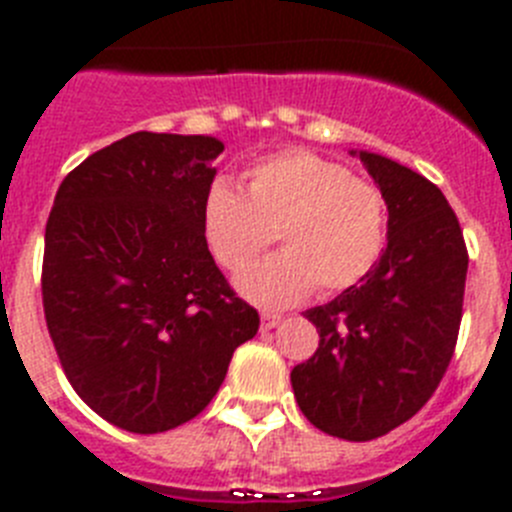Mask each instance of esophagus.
Listing matches in <instances>:
<instances>
[{"mask_svg":"<svg viewBox=\"0 0 512 512\" xmlns=\"http://www.w3.org/2000/svg\"><path fill=\"white\" fill-rule=\"evenodd\" d=\"M282 323V315L279 312H261V328H277Z\"/></svg>","mask_w":512,"mask_h":512,"instance_id":"esophagus-1","label":"esophagus"}]
</instances>
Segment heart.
<instances>
[{
    "label": "heart",
    "instance_id": "heart-1",
    "mask_svg": "<svg viewBox=\"0 0 512 512\" xmlns=\"http://www.w3.org/2000/svg\"><path fill=\"white\" fill-rule=\"evenodd\" d=\"M243 192L215 179L202 197V238L223 269L246 266L277 238L284 251L238 274L264 307H287L354 287L382 259L387 202L377 184L310 151H279L243 171ZM275 235L271 236L270 233Z\"/></svg>",
    "mask_w": 512,
    "mask_h": 512
}]
</instances>
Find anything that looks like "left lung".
<instances>
[{
  "mask_svg": "<svg viewBox=\"0 0 512 512\" xmlns=\"http://www.w3.org/2000/svg\"><path fill=\"white\" fill-rule=\"evenodd\" d=\"M359 158L387 202V248L359 284L305 312L318 351L289 374L305 418L346 441L384 436L431 400L454 356L469 266L436 184L379 153Z\"/></svg>",
  "mask_w": 512,
  "mask_h": 512,
  "instance_id": "obj_1",
  "label": "left lung"
}]
</instances>
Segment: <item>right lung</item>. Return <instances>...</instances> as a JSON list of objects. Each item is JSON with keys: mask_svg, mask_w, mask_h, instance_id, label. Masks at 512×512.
Returning <instances> with one entry per match:
<instances>
[{"mask_svg": "<svg viewBox=\"0 0 512 512\" xmlns=\"http://www.w3.org/2000/svg\"><path fill=\"white\" fill-rule=\"evenodd\" d=\"M220 153L210 135L140 130L81 161L53 200L45 323L76 395L122 431L200 415L259 330L202 238Z\"/></svg>", "mask_w": 512, "mask_h": 512, "instance_id": "right-lung-1", "label": "right lung"}]
</instances>
